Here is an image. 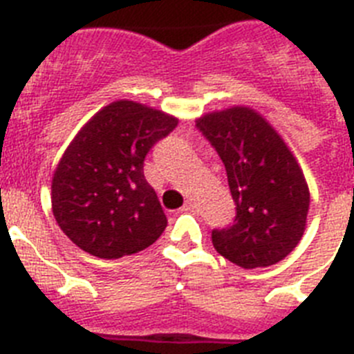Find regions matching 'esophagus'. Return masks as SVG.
<instances>
[{"label":"esophagus","instance_id":"obj_1","mask_svg":"<svg viewBox=\"0 0 354 354\" xmlns=\"http://www.w3.org/2000/svg\"><path fill=\"white\" fill-rule=\"evenodd\" d=\"M196 208H197V206L194 205V201L189 199V201H187V203H185L183 212H196Z\"/></svg>","mask_w":354,"mask_h":354}]
</instances>
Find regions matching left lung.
Here are the masks:
<instances>
[{
	"mask_svg": "<svg viewBox=\"0 0 354 354\" xmlns=\"http://www.w3.org/2000/svg\"><path fill=\"white\" fill-rule=\"evenodd\" d=\"M196 127L221 157L236 205L232 224L212 231L215 250L245 270L282 261L301 240L310 205L296 158L248 107L206 114Z\"/></svg>",
	"mask_w": 354,
	"mask_h": 354,
	"instance_id": "8db88e82",
	"label": "left lung"
}]
</instances>
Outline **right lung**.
Segmentation results:
<instances>
[{"label": "right lung", "mask_w": 354, "mask_h": 354, "mask_svg": "<svg viewBox=\"0 0 354 354\" xmlns=\"http://www.w3.org/2000/svg\"><path fill=\"white\" fill-rule=\"evenodd\" d=\"M178 120L132 100L98 111L63 153L53 178L54 218L70 240L100 259L141 252L167 218L145 178V158Z\"/></svg>", "instance_id": "add662e5"}]
</instances>
